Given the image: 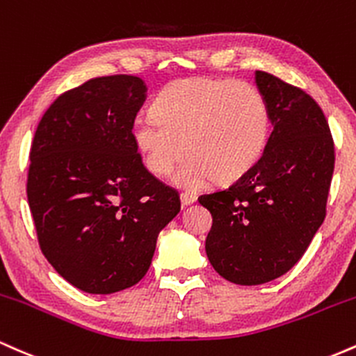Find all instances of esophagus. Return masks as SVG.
Returning a JSON list of instances; mask_svg holds the SVG:
<instances>
[{"label":"esophagus","instance_id":"1","mask_svg":"<svg viewBox=\"0 0 356 356\" xmlns=\"http://www.w3.org/2000/svg\"><path fill=\"white\" fill-rule=\"evenodd\" d=\"M179 198H181V203L183 205H191V203H195L197 202V195H193V193H186V191H183L181 195H179Z\"/></svg>","mask_w":356,"mask_h":356}]
</instances>
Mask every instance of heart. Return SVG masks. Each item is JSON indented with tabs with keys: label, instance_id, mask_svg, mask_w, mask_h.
<instances>
[{
	"label": "heart",
	"instance_id": "1",
	"mask_svg": "<svg viewBox=\"0 0 356 356\" xmlns=\"http://www.w3.org/2000/svg\"><path fill=\"white\" fill-rule=\"evenodd\" d=\"M270 131L266 97L249 82L181 79L165 87L154 114L133 122V141L147 171L165 177L188 153L173 181L200 188L211 178L229 183L243 177L264 153Z\"/></svg>",
	"mask_w": 356,
	"mask_h": 356
}]
</instances>
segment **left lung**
I'll return each instance as SVG.
<instances>
[{
	"mask_svg": "<svg viewBox=\"0 0 356 356\" xmlns=\"http://www.w3.org/2000/svg\"><path fill=\"white\" fill-rule=\"evenodd\" d=\"M255 83L269 106L273 133L261 159L229 188L200 195L210 210L205 250L234 284L257 286L286 274L326 217L334 143L307 92L267 72Z\"/></svg>",
	"mask_w": 356,
	"mask_h": 356,
	"instance_id": "left-lung-1",
	"label": "left lung"
}]
</instances>
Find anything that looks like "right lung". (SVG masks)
<instances>
[{"mask_svg":"<svg viewBox=\"0 0 356 356\" xmlns=\"http://www.w3.org/2000/svg\"><path fill=\"white\" fill-rule=\"evenodd\" d=\"M146 99L136 75L60 94L30 149L26 195L47 261L72 286L111 294L145 277L179 193L151 175L133 141Z\"/></svg>","mask_w":356,"mask_h":356,"instance_id":"obj_1","label":"right lung"}]
</instances>
